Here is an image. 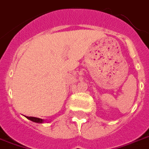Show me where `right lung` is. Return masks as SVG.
Masks as SVG:
<instances>
[{
	"mask_svg": "<svg viewBox=\"0 0 149 149\" xmlns=\"http://www.w3.org/2000/svg\"><path fill=\"white\" fill-rule=\"evenodd\" d=\"M26 118L28 119H29L31 121H34V122H36V123H42L44 120L42 119H41V118H35V117H27Z\"/></svg>",
	"mask_w": 149,
	"mask_h": 149,
	"instance_id": "add662e5",
	"label": "right lung"
}]
</instances>
